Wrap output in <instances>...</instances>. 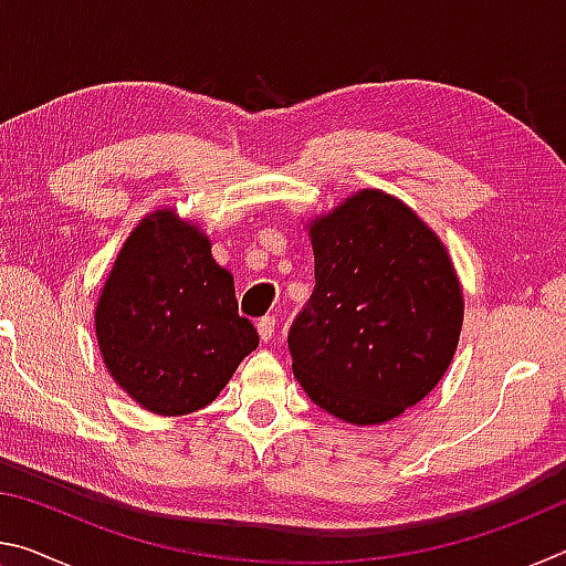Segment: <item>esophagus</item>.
<instances>
[{
	"label": "esophagus",
	"mask_w": 566,
	"mask_h": 566,
	"mask_svg": "<svg viewBox=\"0 0 566 566\" xmlns=\"http://www.w3.org/2000/svg\"><path fill=\"white\" fill-rule=\"evenodd\" d=\"M274 329H276V319L270 317V314H266V317H262L260 322H256V332H260L262 342H270L274 337Z\"/></svg>",
	"instance_id": "esophagus-1"
}]
</instances>
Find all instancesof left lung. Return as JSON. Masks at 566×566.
I'll use <instances>...</instances> for the list:
<instances>
[{
	"mask_svg": "<svg viewBox=\"0 0 566 566\" xmlns=\"http://www.w3.org/2000/svg\"><path fill=\"white\" fill-rule=\"evenodd\" d=\"M314 292L290 329L292 369L314 405L381 424L444 377L464 319L444 244L411 209L361 189L310 224Z\"/></svg>",
	"mask_w": 566,
	"mask_h": 566,
	"instance_id": "1",
	"label": "left lung"
}]
</instances>
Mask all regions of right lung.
<instances>
[{"label":"right lung","mask_w":566,"mask_h":566,"mask_svg":"<svg viewBox=\"0 0 566 566\" xmlns=\"http://www.w3.org/2000/svg\"><path fill=\"white\" fill-rule=\"evenodd\" d=\"M102 359L127 395L161 417L207 407L260 334L239 317L232 274L171 209L134 227L94 312Z\"/></svg>","instance_id":"right-lung-1"}]
</instances>
